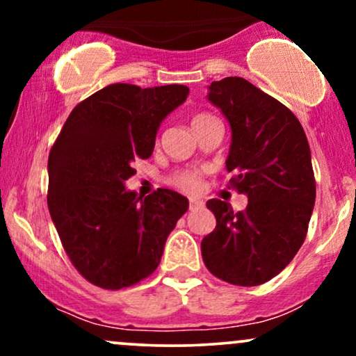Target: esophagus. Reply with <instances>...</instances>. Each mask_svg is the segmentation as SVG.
<instances>
[{
  "mask_svg": "<svg viewBox=\"0 0 356 356\" xmlns=\"http://www.w3.org/2000/svg\"><path fill=\"white\" fill-rule=\"evenodd\" d=\"M189 207H191V209H197V207H202V202L197 201V199H191Z\"/></svg>",
  "mask_w": 356,
  "mask_h": 356,
  "instance_id": "esophagus-1",
  "label": "esophagus"
}]
</instances>
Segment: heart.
Instances as JSON below:
<instances>
[{
    "label": "heart",
    "mask_w": 356,
    "mask_h": 356,
    "mask_svg": "<svg viewBox=\"0 0 356 356\" xmlns=\"http://www.w3.org/2000/svg\"><path fill=\"white\" fill-rule=\"evenodd\" d=\"M207 117L209 115H206V113H197V115H194V118H192V124H197V122H201ZM167 181H169L170 186L177 187V189L184 192H195L199 191V186H201V177H199V174L195 170H177Z\"/></svg>",
    "instance_id": "1"
}]
</instances>
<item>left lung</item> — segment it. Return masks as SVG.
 Wrapping results in <instances>:
<instances>
[{"mask_svg":"<svg viewBox=\"0 0 356 356\" xmlns=\"http://www.w3.org/2000/svg\"><path fill=\"white\" fill-rule=\"evenodd\" d=\"M207 100L231 125L226 169L248 206L207 201L216 229L201 243L204 264L231 284H263L305 243L316 197L308 138L291 110L241 76L212 81Z\"/></svg>","mask_w":356,"mask_h":356,"instance_id":"obj_1","label":"left lung"}]
</instances>
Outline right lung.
Returning <instances> with one entry per match:
<instances>
[{
  "label": "right lung",
  "instance_id": "add662e5",
  "mask_svg": "<svg viewBox=\"0 0 356 356\" xmlns=\"http://www.w3.org/2000/svg\"><path fill=\"white\" fill-rule=\"evenodd\" d=\"M186 85L113 83L80 102L48 157V209L72 264L104 289L137 284L157 269L187 197L127 191L132 164L149 159L162 120L186 102Z\"/></svg>",
  "mask_w": 356,
  "mask_h": 356
}]
</instances>
